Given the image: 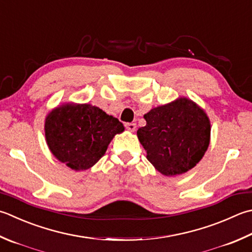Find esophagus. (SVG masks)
<instances>
[{"label": "esophagus", "instance_id": "34e87169", "mask_svg": "<svg viewBox=\"0 0 252 252\" xmlns=\"http://www.w3.org/2000/svg\"><path fill=\"white\" fill-rule=\"evenodd\" d=\"M126 130H129L130 132H134L136 129V125L135 123H126Z\"/></svg>", "mask_w": 252, "mask_h": 252}]
</instances>
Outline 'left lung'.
Segmentation results:
<instances>
[{
    "instance_id": "8db88e82",
    "label": "left lung",
    "mask_w": 252,
    "mask_h": 252,
    "mask_svg": "<svg viewBox=\"0 0 252 252\" xmlns=\"http://www.w3.org/2000/svg\"><path fill=\"white\" fill-rule=\"evenodd\" d=\"M144 119L146 126L136 134L146 158L161 175L185 174L204 156L211 139L210 119L189 98L179 97L153 108Z\"/></svg>"
}]
</instances>
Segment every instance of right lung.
Segmentation results:
<instances>
[{
    "mask_svg": "<svg viewBox=\"0 0 252 252\" xmlns=\"http://www.w3.org/2000/svg\"><path fill=\"white\" fill-rule=\"evenodd\" d=\"M123 131L125 126L117 118L90 103L65 102L52 109L44 120L49 150L75 171L95 165L115 135Z\"/></svg>",
    "mask_w": 252,
    "mask_h": 252,
    "instance_id": "right-lung-1",
    "label": "right lung"
}]
</instances>
